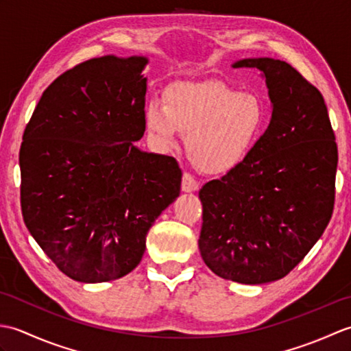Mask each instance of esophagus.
I'll list each match as a JSON object with an SVG mask.
<instances>
[{"mask_svg": "<svg viewBox=\"0 0 351 351\" xmlns=\"http://www.w3.org/2000/svg\"><path fill=\"white\" fill-rule=\"evenodd\" d=\"M181 187H182V191H185V193H193V191L199 190V182L195 180V176L185 171V173L182 175V185H181Z\"/></svg>", "mask_w": 351, "mask_h": 351, "instance_id": "34e87169", "label": "esophagus"}]
</instances>
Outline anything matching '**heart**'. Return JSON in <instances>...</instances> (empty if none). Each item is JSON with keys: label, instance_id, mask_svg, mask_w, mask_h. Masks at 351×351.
Wrapping results in <instances>:
<instances>
[{"label": "heart", "instance_id": "b5f03b06", "mask_svg": "<svg viewBox=\"0 0 351 351\" xmlns=\"http://www.w3.org/2000/svg\"><path fill=\"white\" fill-rule=\"evenodd\" d=\"M145 123L160 147L176 143L185 134V146L196 166L211 173L238 166L255 145L264 126V110L256 96L238 93L219 81L171 84L164 104L147 102Z\"/></svg>", "mask_w": 351, "mask_h": 351}]
</instances>
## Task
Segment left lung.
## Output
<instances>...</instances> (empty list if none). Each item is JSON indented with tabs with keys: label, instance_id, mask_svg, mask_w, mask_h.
I'll list each match as a JSON object with an SVG mask.
<instances>
[{
	"label": "left lung",
	"instance_id": "obj_1",
	"mask_svg": "<svg viewBox=\"0 0 351 351\" xmlns=\"http://www.w3.org/2000/svg\"><path fill=\"white\" fill-rule=\"evenodd\" d=\"M232 66L263 72L271 121L238 166L200 189L199 249L220 278L259 285L285 278L329 225L338 146L323 95L293 66Z\"/></svg>",
	"mask_w": 351,
	"mask_h": 351
}]
</instances>
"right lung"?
<instances>
[{"instance_id": "add662e5", "label": "right lung", "mask_w": 351, "mask_h": 351, "mask_svg": "<svg viewBox=\"0 0 351 351\" xmlns=\"http://www.w3.org/2000/svg\"><path fill=\"white\" fill-rule=\"evenodd\" d=\"M146 57L104 56L52 81L19 151L21 208L58 270L86 283L136 268L146 235L180 196L173 156L143 152Z\"/></svg>"}]
</instances>
